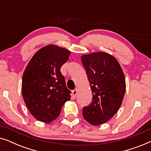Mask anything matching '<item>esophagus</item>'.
Returning <instances> with one entry per match:
<instances>
[{
  "label": "esophagus",
  "mask_w": 151,
  "mask_h": 151,
  "mask_svg": "<svg viewBox=\"0 0 151 151\" xmlns=\"http://www.w3.org/2000/svg\"><path fill=\"white\" fill-rule=\"evenodd\" d=\"M76 94H77V88H75V89L72 91V98H76Z\"/></svg>",
  "instance_id": "1"
}]
</instances>
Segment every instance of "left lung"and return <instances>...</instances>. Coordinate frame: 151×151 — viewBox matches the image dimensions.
Wrapping results in <instances>:
<instances>
[{"instance_id": "obj_1", "label": "left lung", "mask_w": 151, "mask_h": 151, "mask_svg": "<svg viewBox=\"0 0 151 151\" xmlns=\"http://www.w3.org/2000/svg\"><path fill=\"white\" fill-rule=\"evenodd\" d=\"M81 60L93 95L82 115L91 124L98 126L109 120L120 107L126 91L124 75L117 60L107 53L84 55Z\"/></svg>"}]
</instances>
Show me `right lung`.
<instances>
[{
	"label": "right lung",
	"instance_id": "obj_1",
	"mask_svg": "<svg viewBox=\"0 0 151 151\" xmlns=\"http://www.w3.org/2000/svg\"><path fill=\"white\" fill-rule=\"evenodd\" d=\"M70 53L66 49L47 45L35 53L24 70L22 96L29 111L39 121L54 120L63 104L70 100L71 92L60 72Z\"/></svg>",
	"mask_w": 151,
	"mask_h": 151
}]
</instances>
